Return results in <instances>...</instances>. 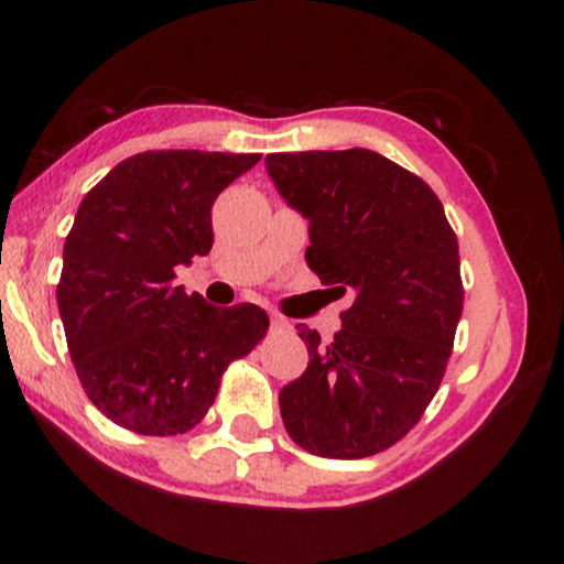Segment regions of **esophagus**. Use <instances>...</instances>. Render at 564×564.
<instances>
[{
  "instance_id": "1",
  "label": "esophagus",
  "mask_w": 564,
  "mask_h": 564,
  "mask_svg": "<svg viewBox=\"0 0 564 564\" xmlns=\"http://www.w3.org/2000/svg\"><path fill=\"white\" fill-rule=\"evenodd\" d=\"M272 328L274 330H288L290 328V321L282 318V315H272Z\"/></svg>"
}]
</instances>
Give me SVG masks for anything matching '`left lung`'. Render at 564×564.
I'll return each mask as SVG.
<instances>
[{
	"label": "left lung",
	"instance_id": "left-lung-1",
	"mask_svg": "<svg viewBox=\"0 0 564 564\" xmlns=\"http://www.w3.org/2000/svg\"><path fill=\"white\" fill-rule=\"evenodd\" d=\"M264 164L307 218V267L354 290L330 344L297 323L311 361L280 392L284 429L318 457H372L442 384L465 303L457 236L434 189L375 151L269 153Z\"/></svg>",
	"mask_w": 564,
	"mask_h": 564
}]
</instances>
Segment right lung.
I'll use <instances>...</instances> for the list:
<instances>
[{"instance_id": "add662e5", "label": "right lung", "mask_w": 564, "mask_h": 564, "mask_svg": "<svg viewBox=\"0 0 564 564\" xmlns=\"http://www.w3.org/2000/svg\"><path fill=\"white\" fill-rule=\"evenodd\" d=\"M261 153L145 151L120 161L76 210L56 290L87 398L145 436L195 429L220 377L264 338L259 305H207L174 284L213 249L210 210Z\"/></svg>"}]
</instances>
